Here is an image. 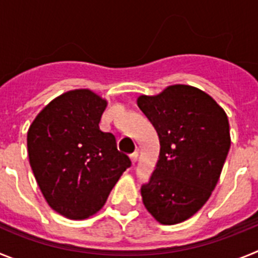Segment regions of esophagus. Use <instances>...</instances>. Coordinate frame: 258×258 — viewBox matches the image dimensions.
Segmentation results:
<instances>
[{"mask_svg":"<svg viewBox=\"0 0 258 258\" xmlns=\"http://www.w3.org/2000/svg\"><path fill=\"white\" fill-rule=\"evenodd\" d=\"M131 159H132V163L136 164V161L138 160V151H134L133 154L131 155Z\"/></svg>","mask_w":258,"mask_h":258,"instance_id":"esophagus-1","label":"esophagus"}]
</instances>
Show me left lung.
Here are the masks:
<instances>
[{
  "label": "left lung",
  "instance_id": "left-lung-1",
  "mask_svg": "<svg viewBox=\"0 0 258 258\" xmlns=\"http://www.w3.org/2000/svg\"><path fill=\"white\" fill-rule=\"evenodd\" d=\"M137 103L160 141L156 168L141 187L143 204L163 225L183 222L206 204L220 178L231 145L227 115L190 85L141 95Z\"/></svg>",
  "mask_w": 258,
  "mask_h": 258
}]
</instances>
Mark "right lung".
I'll use <instances>...</instances> for the list:
<instances>
[{
  "mask_svg": "<svg viewBox=\"0 0 258 258\" xmlns=\"http://www.w3.org/2000/svg\"><path fill=\"white\" fill-rule=\"evenodd\" d=\"M107 101L88 89L52 99L27 134L32 172L50 207L70 220H85L104 206L132 165L115 136L99 129Z\"/></svg>",
  "mask_w": 258,
  "mask_h": 258,
  "instance_id": "1",
  "label": "right lung"
}]
</instances>
